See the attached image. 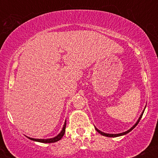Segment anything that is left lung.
Listing matches in <instances>:
<instances>
[{"label": "left lung", "instance_id": "1", "mask_svg": "<svg viewBox=\"0 0 158 158\" xmlns=\"http://www.w3.org/2000/svg\"><path fill=\"white\" fill-rule=\"evenodd\" d=\"M144 110H145V109L143 110V111L142 112V114H141V115L139 116V117L138 120L137 121V123H136L134 125V126H132L131 128H130L129 130H128V131H125V132H123V133H120V134H107V133H104V132H102V131H99V129H97V128H96V130H97V131L98 132H99V134H101V135H103V136H106V137H119V136H123V135H126V134L129 133V132L131 131V130H133L134 128H135V127L137 126V125L138 124V123H139V120H140V119L142 118V116H143V113H144Z\"/></svg>", "mask_w": 158, "mask_h": 158}]
</instances>
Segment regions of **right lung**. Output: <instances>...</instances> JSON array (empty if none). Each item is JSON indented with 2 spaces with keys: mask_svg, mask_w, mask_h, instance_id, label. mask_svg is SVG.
Here are the masks:
<instances>
[{
  "mask_svg": "<svg viewBox=\"0 0 158 158\" xmlns=\"http://www.w3.org/2000/svg\"><path fill=\"white\" fill-rule=\"evenodd\" d=\"M65 128H66V121L64 122V126H63L62 130H61L60 133L56 137H53V138H50V139H35V138H31V137H28L29 139H31V140L33 141H36V142H40V143H55L57 142V141L60 140V139L62 138V137L64 136V133H65Z\"/></svg>",
  "mask_w": 158,
  "mask_h": 158,
  "instance_id": "add662e5",
  "label": "right lung"
}]
</instances>
